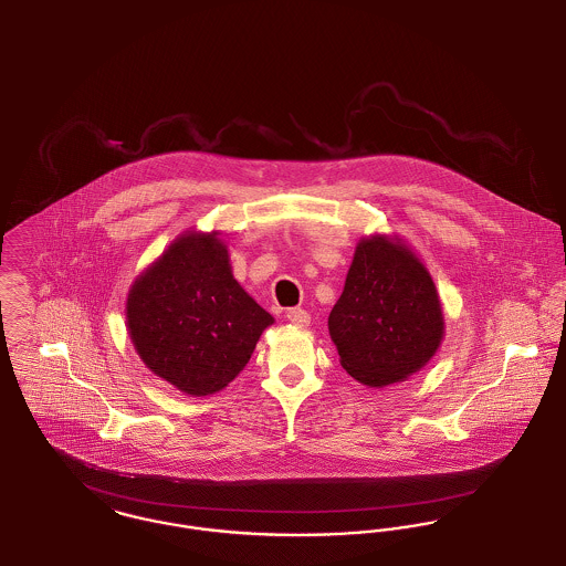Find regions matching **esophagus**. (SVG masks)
<instances>
[{"mask_svg": "<svg viewBox=\"0 0 566 566\" xmlns=\"http://www.w3.org/2000/svg\"><path fill=\"white\" fill-rule=\"evenodd\" d=\"M287 319H290L294 326H308L311 315H308V311L296 306V308H287Z\"/></svg>", "mask_w": 566, "mask_h": 566, "instance_id": "obj_1", "label": "esophagus"}]
</instances>
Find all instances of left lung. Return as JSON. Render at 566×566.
<instances>
[{"label":"left lung","mask_w":566,"mask_h":566,"mask_svg":"<svg viewBox=\"0 0 566 566\" xmlns=\"http://www.w3.org/2000/svg\"><path fill=\"white\" fill-rule=\"evenodd\" d=\"M328 331L349 376L386 386L424 367L444 319L424 265L403 244L376 235L356 247Z\"/></svg>","instance_id":"8db88e82"}]
</instances>
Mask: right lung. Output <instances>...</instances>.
Wrapping results in <instances>:
<instances>
[{
  "label": "right lung",
  "instance_id": "add662e5",
  "mask_svg": "<svg viewBox=\"0 0 566 566\" xmlns=\"http://www.w3.org/2000/svg\"><path fill=\"white\" fill-rule=\"evenodd\" d=\"M126 319L142 360L195 397L226 388L274 322L233 279L223 242L206 233L178 238L135 281Z\"/></svg>",
  "mask_w": 566,
  "mask_h": 566
}]
</instances>
